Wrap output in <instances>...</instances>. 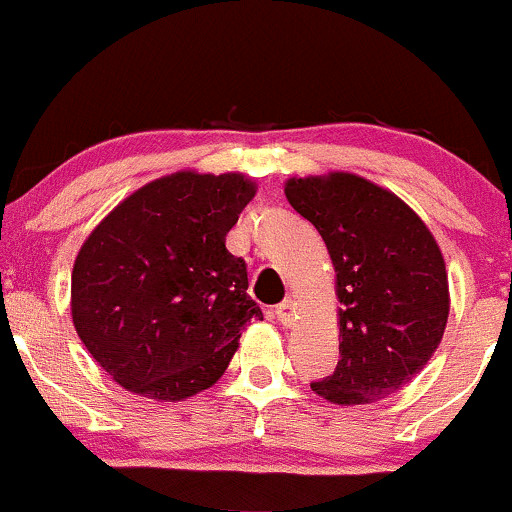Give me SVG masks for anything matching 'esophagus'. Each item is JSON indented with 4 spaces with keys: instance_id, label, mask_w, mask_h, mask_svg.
<instances>
[{
    "instance_id": "obj_1",
    "label": "esophagus",
    "mask_w": 512,
    "mask_h": 512,
    "mask_svg": "<svg viewBox=\"0 0 512 512\" xmlns=\"http://www.w3.org/2000/svg\"><path fill=\"white\" fill-rule=\"evenodd\" d=\"M293 305H296V303H293L291 298H286V301H281L274 308V317L281 322V325H291V322H293Z\"/></svg>"
}]
</instances>
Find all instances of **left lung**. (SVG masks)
Masks as SVG:
<instances>
[{"label": "left lung", "mask_w": 512, "mask_h": 512, "mask_svg": "<svg viewBox=\"0 0 512 512\" xmlns=\"http://www.w3.org/2000/svg\"><path fill=\"white\" fill-rule=\"evenodd\" d=\"M286 199L337 272L339 363L310 387L334 404L383 399L426 366L450 313L436 238L397 195L351 173L291 178Z\"/></svg>", "instance_id": "obj_1"}]
</instances>
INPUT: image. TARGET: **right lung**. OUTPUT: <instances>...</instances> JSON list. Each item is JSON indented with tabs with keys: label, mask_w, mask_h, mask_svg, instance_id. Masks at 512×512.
I'll return each instance as SVG.
<instances>
[{
	"label": "right lung",
	"mask_w": 512,
	"mask_h": 512,
	"mask_svg": "<svg viewBox=\"0 0 512 512\" xmlns=\"http://www.w3.org/2000/svg\"><path fill=\"white\" fill-rule=\"evenodd\" d=\"M255 197L240 173L158 178L117 204L72 272L76 334L129 392L180 402L221 378L250 320L248 267L226 233Z\"/></svg>",
	"instance_id": "add662e5"
}]
</instances>
